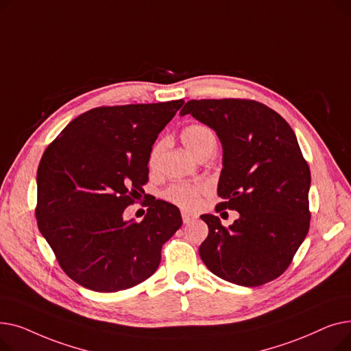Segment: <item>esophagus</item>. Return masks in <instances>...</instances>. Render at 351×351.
I'll return each instance as SVG.
<instances>
[{"instance_id": "34e87169", "label": "esophagus", "mask_w": 351, "mask_h": 351, "mask_svg": "<svg viewBox=\"0 0 351 351\" xmlns=\"http://www.w3.org/2000/svg\"><path fill=\"white\" fill-rule=\"evenodd\" d=\"M196 219V216L195 215H192V213H189V212H185V210H182V220H183V223H191V222H193V220Z\"/></svg>"}]
</instances>
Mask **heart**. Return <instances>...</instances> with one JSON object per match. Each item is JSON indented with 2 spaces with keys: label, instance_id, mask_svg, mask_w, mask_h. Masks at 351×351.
Listing matches in <instances>:
<instances>
[{
  "label": "heart",
  "instance_id": "obj_1",
  "mask_svg": "<svg viewBox=\"0 0 351 351\" xmlns=\"http://www.w3.org/2000/svg\"><path fill=\"white\" fill-rule=\"evenodd\" d=\"M182 141L186 145L188 149L195 156H197L202 151L205 149L206 146H209L210 143H215V135L208 126L193 123V125H189L183 129ZM163 147H165L163 139L154 143V146L149 151V155H147V165H149V168H155ZM206 189H208V186L202 182L173 183V185L165 189L163 197L166 200L172 202V204L178 205L179 208L195 209L199 205L200 196L206 192Z\"/></svg>",
  "mask_w": 351,
  "mask_h": 351
}]
</instances>
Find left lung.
Wrapping results in <instances>:
<instances>
[{
  "label": "left lung",
  "mask_w": 351,
  "mask_h": 351,
  "mask_svg": "<svg viewBox=\"0 0 351 351\" xmlns=\"http://www.w3.org/2000/svg\"><path fill=\"white\" fill-rule=\"evenodd\" d=\"M210 126L223 146L216 212L237 210L229 228L202 215L209 234L200 259L220 279L254 287L290 266L310 226V169L290 125L252 99H192L180 115Z\"/></svg>",
  "instance_id": "1"
}]
</instances>
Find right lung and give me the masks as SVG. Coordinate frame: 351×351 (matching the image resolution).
Wrapping results in <instances>:
<instances>
[{"mask_svg":"<svg viewBox=\"0 0 351 351\" xmlns=\"http://www.w3.org/2000/svg\"><path fill=\"white\" fill-rule=\"evenodd\" d=\"M183 102L94 108L48 145L36 172V223L73 282L112 293L156 271L182 225L179 209L151 197L142 222L122 215L145 193L147 155Z\"/></svg>","mask_w":351,"mask_h":351,"instance_id":"1","label":"right lung"}]
</instances>
